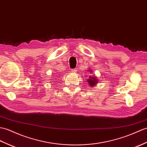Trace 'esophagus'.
Returning a JSON list of instances; mask_svg holds the SVG:
<instances>
[{"instance_id": "obj_1", "label": "esophagus", "mask_w": 147, "mask_h": 147, "mask_svg": "<svg viewBox=\"0 0 147 147\" xmlns=\"http://www.w3.org/2000/svg\"><path fill=\"white\" fill-rule=\"evenodd\" d=\"M72 72L76 73L77 72V69H76V68H75V69H72Z\"/></svg>"}]
</instances>
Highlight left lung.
Listing matches in <instances>:
<instances>
[{"label":"left lung","instance_id":"1","mask_svg":"<svg viewBox=\"0 0 147 147\" xmlns=\"http://www.w3.org/2000/svg\"><path fill=\"white\" fill-rule=\"evenodd\" d=\"M90 72H92V70H90ZM98 80H97V78L96 77L91 76L89 77V79L87 80L88 84H89L90 86H91L92 87H93L94 85L96 86V84L98 83Z\"/></svg>","mask_w":147,"mask_h":147}]
</instances>
